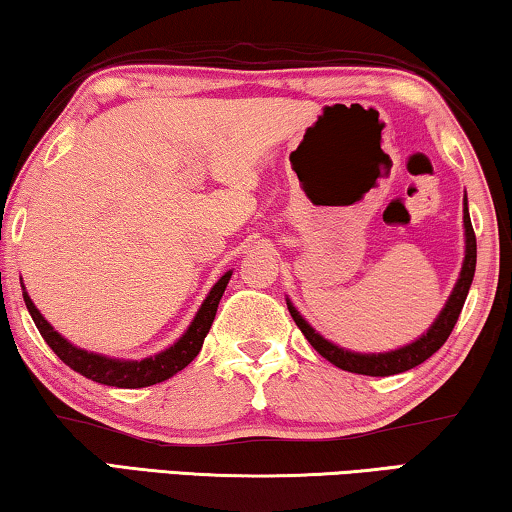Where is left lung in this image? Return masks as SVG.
I'll list each match as a JSON object with an SVG mask.
<instances>
[{
	"label": "left lung",
	"mask_w": 512,
	"mask_h": 512,
	"mask_svg": "<svg viewBox=\"0 0 512 512\" xmlns=\"http://www.w3.org/2000/svg\"><path fill=\"white\" fill-rule=\"evenodd\" d=\"M464 244H466V249H464L462 272H459V279L453 288V293H450L446 307L441 309V314L436 316V321L432 325H429V330L425 332V335L418 337L416 342L406 344L402 348H395V351H388V353L346 351V348L332 344L325 337L318 335V332L311 328L305 318L300 316V311L293 307L291 300H286L288 311H291L293 321L302 330V335L307 337V342L314 346L325 360L332 362V365L339 369H344V372L365 374V376H392V374L409 372V369L418 367L420 362L432 358V355L439 351L443 344H446V339L450 337V332H453L457 318H459V311H462V307H464L466 295H469L473 272H476V233H473V226H471L469 203H466V196H464Z\"/></svg>",
	"instance_id": "1"
}]
</instances>
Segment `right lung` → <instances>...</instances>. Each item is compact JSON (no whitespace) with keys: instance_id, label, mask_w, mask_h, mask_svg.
Wrapping results in <instances>:
<instances>
[{"instance_id":"obj_1","label":"right lung","mask_w":512,"mask_h":512,"mask_svg":"<svg viewBox=\"0 0 512 512\" xmlns=\"http://www.w3.org/2000/svg\"><path fill=\"white\" fill-rule=\"evenodd\" d=\"M231 274L233 270H228L224 277L212 286V291L207 293L201 309L196 311L194 321H191L187 332H184L173 346H168L166 351L150 355V358L143 360L106 358V355L101 353H92L85 351V348L73 346L69 339L59 335L53 325L41 316V311L34 307L32 298L27 295L25 286H22V298H25V305L29 309V314H32V321L36 323V328H39L41 337L46 339V344L57 353V358L62 360L64 365H69L73 372L83 374L85 379H92L96 383L115 385V388H147V385L161 383L170 379V376H175L177 372H182V369L196 358L203 346L205 335L210 332L219 300L226 291L228 281H231Z\"/></svg>"}]
</instances>
